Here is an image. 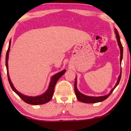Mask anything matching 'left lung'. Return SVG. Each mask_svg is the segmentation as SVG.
I'll list each match as a JSON object with an SVG mask.
<instances>
[{
    "mask_svg": "<svg viewBox=\"0 0 131 131\" xmlns=\"http://www.w3.org/2000/svg\"><path fill=\"white\" fill-rule=\"evenodd\" d=\"M115 32L116 34V39H117L118 41V45L119 46V48H120V51H121V58H120V62L121 63L122 62V58H123V46L122 45L121 41L120 40V37H119V34L117 31V30L116 29H115ZM121 76H122V70H121V73L119 75V77L118 78V80L117 81V83H116V85H115V87H114L112 91H110V92L108 93V94L104 96H99V97H92V96H85L84 94H83L79 92V91L78 90L77 87V80L75 79V81L74 83V91H75V93L76 94L77 98V99L79 100V101H81L82 102H84V103H88V104H93V103H97V102H101L104 101L106 99H107L108 97L110 96V95L113 92V91L114 90V89L116 88V86L118 85L119 83V82L121 80Z\"/></svg>",
    "mask_w": 131,
    "mask_h": 131,
    "instance_id": "1",
    "label": "left lung"
}]
</instances>
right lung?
<instances>
[{"label":"right lung","instance_id":"right-lung-1","mask_svg":"<svg viewBox=\"0 0 131 131\" xmlns=\"http://www.w3.org/2000/svg\"><path fill=\"white\" fill-rule=\"evenodd\" d=\"M10 40L9 41V47H8V49L7 52L6 57H5V65H6V68H7L8 81H9V84L10 85L11 88H12V89L13 90V91L15 92L17 94V95L20 97V98L23 100L24 102H25L29 104L34 105H42L49 101L52 98L53 94V93H54V87L57 82V80L61 76L65 74V73L66 72V70H63L62 71H61V72H60V73L55 74L54 75H53L52 77L48 89L47 90V91L45 93L42 94V95L36 96V97L25 96L24 94L19 93V92H18L16 90V88L14 87L12 83L11 82L10 79L9 78V74H8V54H9V52L10 49Z\"/></svg>","mask_w":131,"mask_h":131}]
</instances>
